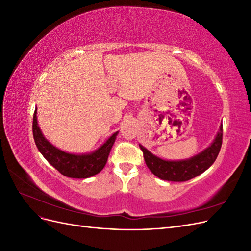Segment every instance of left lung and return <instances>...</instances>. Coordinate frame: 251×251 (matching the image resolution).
Instances as JSON below:
<instances>
[{"mask_svg":"<svg viewBox=\"0 0 251 251\" xmlns=\"http://www.w3.org/2000/svg\"><path fill=\"white\" fill-rule=\"evenodd\" d=\"M223 126L221 125L215 140L207 149L186 160L179 161L163 160V159L151 154L141 144H139V147L143 151V157L148 168L155 176L166 181L182 182L199 176L216 161L219 151L221 150Z\"/></svg>","mask_w":251,"mask_h":251,"instance_id":"left-lung-1","label":"left lung"}]
</instances>
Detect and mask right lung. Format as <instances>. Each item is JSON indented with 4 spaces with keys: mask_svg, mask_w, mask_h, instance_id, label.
Instances as JSON below:
<instances>
[{
    "mask_svg": "<svg viewBox=\"0 0 251 251\" xmlns=\"http://www.w3.org/2000/svg\"><path fill=\"white\" fill-rule=\"evenodd\" d=\"M33 138L37 149L45 159L60 174L69 178L85 179L100 173L107 163L110 151L115 142L118 132L114 133L102 146L90 154L75 155L66 153L55 148L44 137L41 128L37 126L36 109L33 114L32 125Z\"/></svg>",
    "mask_w": 251,
    "mask_h": 251,
    "instance_id": "add662e5",
    "label": "right lung"
}]
</instances>
